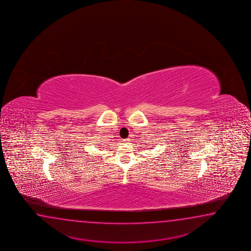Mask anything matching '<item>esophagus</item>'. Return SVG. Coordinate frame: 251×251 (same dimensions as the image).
Returning a JSON list of instances; mask_svg holds the SVG:
<instances>
[{
    "instance_id": "34e87169",
    "label": "esophagus",
    "mask_w": 251,
    "mask_h": 251,
    "mask_svg": "<svg viewBox=\"0 0 251 251\" xmlns=\"http://www.w3.org/2000/svg\"><path fill=\"white\" fill-rule=\"evenodd\" d=\"M124 143H129V139H125V140H124Z\"/></svg>"
}]
</instances>
